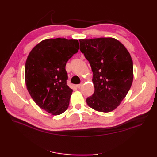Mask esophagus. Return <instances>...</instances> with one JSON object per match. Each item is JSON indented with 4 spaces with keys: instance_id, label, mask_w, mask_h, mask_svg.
<instances>
[{
    "instance_id": "34e87169",
    "label": "esophagus",
    "mask_w": 157,
    "mask_h": 157,
    "mask_svg": "<svg viewBox=\"0 0 157 157\" xmlns=\"http://www.w3.org/2000/svg\"><path fill=\"white\" fill-rule=\"evenodd\" d=\"M82 86V83L80 84H78V85H77V88H80Z\"/></svg>"
}]
</instances>
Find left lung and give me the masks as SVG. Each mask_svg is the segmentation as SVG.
<instances>
[{
	"instance_id": "8db88e82",
	"label": "left lung",
	"mask_w": 157,
	"mask_h": 157,
	"mask_svg": "<svg viewBox=\"0 0 157 157\" xmlns=\"http://www.w3.org/2000/svg\"><path fill=\"white\" fill-rule=\"evenodd\" d=\"M80 51L93 72L94 93L86 99L88 105L99 112L109 113L120 105L134 78L129 52L114 38L79 39Z\"/></svg>"
}]
</instances>
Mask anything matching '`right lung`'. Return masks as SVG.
Listing matches in <instances>:
<instances>
[{"instance_id": "1", "label": "right lung", "mask_w": 157, "mask_h": 157, "mask_svg": "<svg viewBox=\"0 0 157 157\" xmlns=\"http://www.w3.org/2000/svg\"><path fill=\"white\" fill-rule=\"evenodd\" d=\"M78 49L77 39H47L36 44L27 56V89L36 105L52 115L62 114L69 107L73 90L66 82L65 65Z\"/></svg>"}]
</instances>
